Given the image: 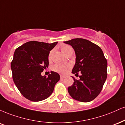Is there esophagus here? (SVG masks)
Wrapping results in <instances>:
<instances>
[{"mask_svg": "<svg viewBox=\"0 0 125 125\" xmlns=\"http://www.w3.org/2000/svg\"><path fill=\"white\" fill-rule=\"evenodd\" d=\"M64 78H66V76H62V75H61V79H64Z\"/></svg>", "mask_w": 125, "mask_h": 125, "instance_id": "34e87169", "label": "esophagus"}]
</instances>
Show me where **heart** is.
Here are the masks:
<instances>
[{
    "instance_id": "heart-1",
    "label": "heart",
    "mask_w": 125,
    "mask_h": 125,
    "mask_svg": "<svg viewBox=\"0 0 125 125\" xmlns=\"http://www.w3.org/2000/svg\"><path fill=\"white\" fill-rule=\"evenodd\" d=\"M61 51L64 55H66L69 52L73 51V48L68 45H64L61 47ZM53 51V50L51 51L49 53V59H50L52 56ZM71 67L72 65L70 64H56L53 66V70L58 73H61V74H66L69 72Z\"/></svg>"
}]
</instances>
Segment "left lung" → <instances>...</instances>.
I'll use <instances>...</instances> for the list:
<instances>
[{
    "mask_svg": "<svg viewBox=\"0 0 125 125\" xmlns=\"http://www.w3.org/2000/svg\"><path fill=\"white\" fill-rule=\"evenodd\" d=\"M73 47L76 53V63L72 73L79 76L68 87L70 95L80 102H90L101 93L107 77V61L100 46L90 41L75 38L64 42Z\"/></svg>",
    "mask_w": 125,
    "mask_h": 125,
    "instance_id": "8db88e82",
    "label": "left lung"
}]
</instances>
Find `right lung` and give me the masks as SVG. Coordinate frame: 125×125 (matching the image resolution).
I'll list each match as a JSON object with an SVG mask.
<instances>
[{
	"mask_svg": "<svg viewBox=\"0 0 125 125\" xmlns=\"http://www.w3.org/2000/svg\"><path fill=\"white\" fill-rule=\"evenodd\" d=\"M58 42L29 41L15 51L11 69L14 84L21 94L34 102L45 100L53 93L60 76L55 72L46 76L41 72L49 65L48 56Z\"/></svg>",
	"mask_w": 125,
	"mask_h": 125,
	"instance_id": "obj_1",
	"label": "right lung"
}]
</instances>
